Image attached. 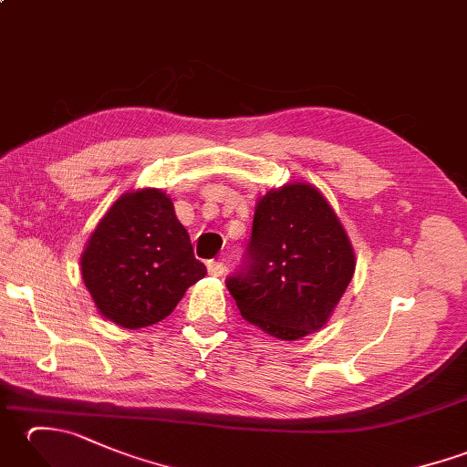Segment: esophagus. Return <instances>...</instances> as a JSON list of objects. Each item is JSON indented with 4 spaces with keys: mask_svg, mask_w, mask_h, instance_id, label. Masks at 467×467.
<instances>
[{
    "mask_svg": "<svg viewBox=\"0 0 467 467\" xmlns=\"http://www.w3.org/2000/svg\"><path fill=\"white\" fill-rule=\"evenodd\" d=\"M224 273H226V266L223 263H218V261L208 263V275H211V276L221 279V276H224Z\"/></svg>",
    "mask_w": 467,
    "mask_h": 467,
    "instance_id": "34e87169",
    "label": "esophagus"
}]
</instances>
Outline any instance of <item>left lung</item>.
<instances>
[{
	"mask_svg": "<svg viewBox=\"0 0 467 467\" xmlns=\"http://www.w3.org/2000/svg\"><path fill=\"white\" fill-rule=\"evenodd\" d=\"M355 265L349 234L323 192L289 182L256 201L244 269L226 286L243 319L296 341L327 325Z\"/></svg>",
	"mask_w": 467,
	"mask_h": 467,
	"instance_id": "obj_1",
	"label": "left lung"
}]
</instances>
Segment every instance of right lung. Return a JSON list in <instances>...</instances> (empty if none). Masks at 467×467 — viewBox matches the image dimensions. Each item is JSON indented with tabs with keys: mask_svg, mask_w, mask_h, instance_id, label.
Returning <instances> with one entry per match:
<instances>
[{
	"mask_svg": "<svg viewBox=\"0 0 467 467\" xmlns=\"http://www.w3.org/2000/svg\"><path fill=\"white\" fill-rule=\"evenodd\" d=\"M80 266L96 309L124 329L166 319L188 286L206 275L172 198L161 188L118 198L88 239Z\"/></svg>",
	"mask_w": 467,
	"mask_h": 467,
	"instance_id": "add662e5",
	"label": "right lung"
}]
</instances>
